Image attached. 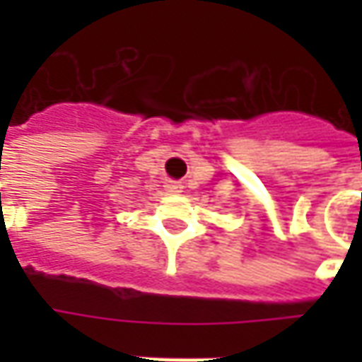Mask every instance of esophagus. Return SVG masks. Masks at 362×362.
I'll list each match as a JSON object with an SVG mask.
<instances>
[{"instance_id": "1", "label": "esophagus", "mask_w": 362, "mask_h": 362, "mask_svg": "<svg viewBox=\"0 0 362 362\" xmlns=\"http://www.w3.org/2000/svg\"><path fill=\"white\" fill-rule=\"evenodd\" d=\"M165 188H166V192H170V194H178V192H182V188H184V186H182L180 182H168Z\"/></svg>"}]
</instances>
